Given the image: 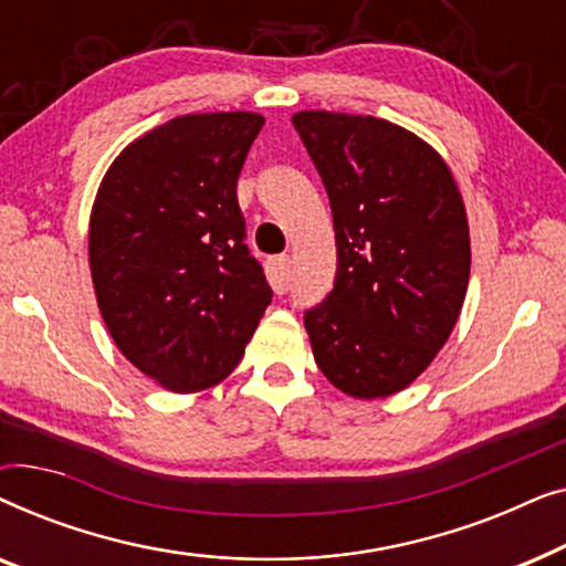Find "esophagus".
Returning <instances> with one entry per match:
<instances>
[{"instance_id": "esophagus-1", "label": "esophagus", "mask_w": 566, "mask_h": 566, "mask_svg": "<svg viewBox=\"0 0 566 566\" xmlns=\"http://www.w3.org/2000/svg\"><path fill=\"white\" fill-rule=\"evenodd\" d=\"M265 270H268V281L273 285L275 293H285L291 285V260L289 258H270L265 262Z\"/></svg>"}]
</instances>
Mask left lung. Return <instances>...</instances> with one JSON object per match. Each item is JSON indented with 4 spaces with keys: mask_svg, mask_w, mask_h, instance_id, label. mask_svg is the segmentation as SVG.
I'll return each instance as SVG.
<instances>
[{
    "mask_svg": "<svg viewBox=\"0 0 566 566\" xmlns=\"http://www.w3.org/2000/svg\"><path fill=\"white\" fill-rule=\"evenodd\" d=\"M301 142L327 188L337 277L304 324L329 384L391 397L430 366L467 298L471 247L443 157L374 115L301 111Z\"/></svg>",
    "mask_w": 566,
    "mask_h": 566,
    "instance_id": "obj_1",
    "label": "left lung"
}]
</instances>
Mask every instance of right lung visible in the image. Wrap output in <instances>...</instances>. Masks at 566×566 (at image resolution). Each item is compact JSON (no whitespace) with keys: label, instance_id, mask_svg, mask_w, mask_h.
Listing matches in <instances>:
<instances>
[{"label":"right lung","instance_id":"1","mask_svg":"<svg viewBox=\"0 0 566 566\" xmlns=\"http://www.w3.org/2000/svg\"><path fill=\"white\" fill-rule=\"evenodd\" d=\"M265 118L196 113L128 144L99 182L90 270L118 350L169 391L227 378L273 291L244 244L237 180Z\"/></svg>","mask_w":566,"mask_h":566}]
</instances>
